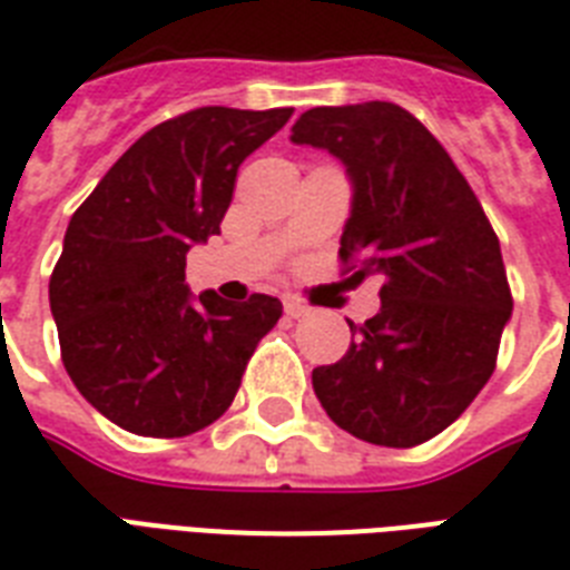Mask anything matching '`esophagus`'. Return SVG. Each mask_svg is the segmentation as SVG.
I'll use <instances>...</instances> for the list:
<instances>
[{
    "mask_svg": "<svg viewBox=\"0 0 570 570\" xmlns=\"http://www.w3.org/2000/svg\"><path fill=\"white\" fill-rule=\"evenodd\" d=\"M284 313L289 316V320H304V316H311V307L302 302H295V298H286Z\"/></svg>",
    "mask_w": 570,
    "mask_h": 570,
    "instance_id": "obj_1",
    "label": "esophagus"
}]
</instances>
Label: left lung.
I'll return each mask as SVG.
<instances>
[{
	"mask_svg": "<svg viewBox=\"0 0 570 570\" xmlns=\"http://www.w3.org/2000/svg\"><path fill=\"white\" fill-rule=\"evenodd\" d=\"M293 145L328 150L352 183L340 236L357 281H381V307L343 361L313 370L325 414L366 443L416 446L488 384L512 293L476 195L420 120L393 102L320 106Z\"/></svg>",
	"mask_w": 570,
	"mask_h": 570,
	"instance_id": "8db88e82",
	"label": "left lung"
}]
</instances>
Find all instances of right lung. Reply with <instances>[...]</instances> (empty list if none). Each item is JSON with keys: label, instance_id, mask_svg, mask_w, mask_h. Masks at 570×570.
Instances as JSON below:
<instances>
[{"label": "right lung", "instance_id": "1", "mask_svg": "<svg viewBox=\"0 0 570 570\" xmlns=\"http://www.w3.org/2000/svg\"><path fill=\"white\" fill-rule=\"evenodd\" d=\"M293 109H206L138 138L73 213L49 311L76 390L120 429L183 438L230 407L254 348L284 313L186 286V254L218 233L236 171Z\"/></svg>", "mask_w": 570, "mask_h": 570}]
</instances>
